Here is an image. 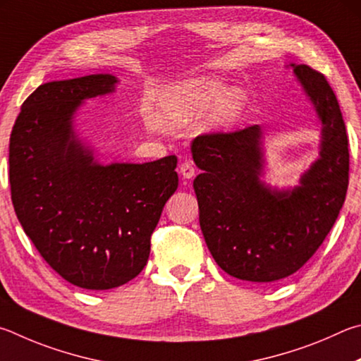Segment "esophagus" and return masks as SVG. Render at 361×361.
<instances>
[{
	"mask_svg": "<svg viewBox=\"0 0 361 361\" xmlns=\"http://www.w3.org/2000/svg\"><path fill=\"white\" fill-rule=\"evenodd\" d=\"M179 171L184 179H192V177L195 176V171L197 169H195V164L192 161H184V163H180Z\"/></svg>",
	"mask_w": 361,
	"mask_h": 361,
	"instance_id": "1",
	"label": "esophagus"
}]
</instances>
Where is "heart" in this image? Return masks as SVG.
Returning a JSON list of instances; mask_svg holds the SVG:
<instances>
[{"label":"heart","mask_w":361,"mask_h":361,"mask_svg":"<svg viewBox=\"0 0 361 361\" xmlns=\"http://www.w3.org/2000/svg\"><path fill=\"white\" fill-rule=\"evenodd\" d=\"M245 97L241 90H225L214 78H198L176 85L169 93L168 111L176 122L200 117L211 111L212 122L219 126L235 123L241 116Z\"/></svg>","instance_id":"heart-1"}]
</instances>
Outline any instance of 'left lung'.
Instances as JSON below:
<instances>
[{
  "label": "left lung",
  "instance_id": "1",
  "mask_svg": "<svg viewBox=\"0 0 361 361\" xmlns=\"http://www.w3.org/2000/svg\"><path fill=\"white\" fill-rule=\"evenodd\" d=\"M322 122L319 158L300 185L277 190L262 182L263 133L252 125L193 139L200 226L225 273L274 282L298 271L333 228L349 185V149L338 99L325 75L290 65Z\"/></svg>",
  "mask_w": 361,
  "mask_h": 361
}]
</instances>
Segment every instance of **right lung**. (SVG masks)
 <instances>
[{"label": "right lung", "mask_w": 361, "mask_h": 361, "mask_svg": "<svg viewBox=\"0 0 361 361\" xmlns=\"http://www.w3.org/2000/svg\"><path fill=\"white\" fill-rule=\"evenodd\" d=\"M117 82L92 74L39 85L22 104L9 141L18 222L50 268L87 290L120 287L141 273L179 184L176 155L104 166L75 135L80 104L112 93Z\"/></svg>", "instance_id": "obj_1"}]
</instances>
